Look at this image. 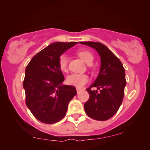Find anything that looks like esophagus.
Returning a JSON list of instances; mask_svg holds the SVG:
<instances>
[{
	"instance_id": "34e87169",
	"label": "esophagus",
	"mask_w": 150,
	"mask_h": 150,
	"mask_svg": "<svg viewBox=\"0 0 150 150\" xmlns=\"http://www.w3.org/2000/svg\"><path fill=\"white\" fill-rule=\"evenodd\" d=\"M76 90H77V93H79V92L81 91V89H80V88H76Z\"/></svg>"
}]
</instances>
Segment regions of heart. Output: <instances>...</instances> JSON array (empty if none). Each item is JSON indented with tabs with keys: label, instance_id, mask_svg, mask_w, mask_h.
Wrapping results in <instances>:
<instances>
[{
	"label": "heart",
	"instance_id": "obj_1",
	"mask_svg": "<svg viewBox=\"0 0 150 150\" xmlns=\"http://www.w3.org/2000/svg\"><path fill=\"white\" fill-rule=\"evenodd\" d=\"M78 56L83 62L90 64L94 60V55L88 50H79L77 52ZM58 67L62 71H67L68 67V58L62 55L58 60ZM89 81V77L85 74H72L67 78V83L77 88H81Z\"/></svg>",
	"mask_w": 150,
	"mask_h": 150
}]
</instances>
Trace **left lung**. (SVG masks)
<instances>
[{
	"instance_id": "1",
	"label": "left lung",
	"mask_w": 150,
	"mask_h": 150,
	"mask_svg": "<svg viewBox=\"0 0 150 150\" xmlns=\"http://www.w3.org/2000/svg\"><path fill=\"white\" fill-rule=\"evenodd\" d=\"M80 43L94 48L101 60L98 76L86 89L90 97L84 104V109L90 117L105 121L117 113L123 100L126 84L125 69L119 58L103 44L92 41ZM92 87H97L99 91L92 90Z\"/></svg>"
}]
</instances>
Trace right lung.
<instances>
[{"instance_id": "obj_1", "label": "right lung", "mask_w": 150, "mask_h": 150, "mask_svg": "<svg viewBox=\"0 0 150 150\" xmlns=\"http://www.w3.org/2000/svg\"><path fill=\"white\" fill-rule=\"evenodd\" d=\"M77 42L50 44L31 59L23 86L26 104L36 119L54 124L66 115L69 103L77 94L74 86L62 85L64 77L58 67L60 55Z\"/></svg>"}]
</instances>
